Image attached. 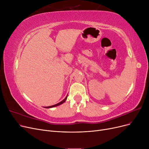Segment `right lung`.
Returning <instances> with one entry per match:
<instances>
[{"mask_svg": "<svg viewBox=\"0 0 149 149\" xmlns=\"http://www.w3.org/2000/svg\"><path fill=\"white\" fill-rule=\"evenodd\" d=\"M66 99H67V96L63 100V101H61V102H60L59 103H58V104H55V105H53V106H48V107H46V108H51V107H56V106H59V105H60V104H63V102H65V101L66 100Z\"/></svg>", "mask_w": 149, "mask_h": 149, "instance_id": "obj_1", "label": "right lung"}]
</instances>
